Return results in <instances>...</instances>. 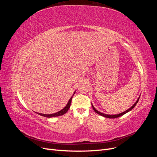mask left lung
I'll list each match as a JSON object with an SVG mask.
<instances>
[{
    "instance_id": "8db88e82",
    "label": "left lung",
    "mask_w": 157,
    "mask_h": 157,
    "mask_svg": "<svg viewBox=\"0 0 157 157\" xmlns=\"http://www.w3.org/2000/svg\"><path fill=\"white\" fill-rule=\"evenodd\" d=\"M139 99H140V97L138 98V99H137V101H136V102L134 104V105H133L130 108H129L128 109V110H126V111H124V112H122V113H119V114H117V115H107V114H104V113H101V112H99V111H98V110H96V109H95V107L93 106V105L92 104V108H93V109H94V111L96 112V113H98V115H101V116H102V117H106V118H118V117H121V116H122L123 115H124V114H126V113H128V112H129V111H130L132 109H134V107H135V106L136 105V104L137 103V102H138V101H139Z\"/></svg>"
}]
</instances>
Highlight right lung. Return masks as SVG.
<instances>
[{
    "label": "right lung",
    "mask_w": 157,
    "mask_h": 157,
    "mask_svg": "<svg viewBox=\"0 0 157 157\" xmlns=\"http://www.w3.org/2000/svg\"><path fill=\"white\" fill-rule=\"evenodd\" d=\"M75 92H76V91H75ZM75 92H74L73 95L75 94ZM73 95L72 96V97H71V98H70V99L69 100L68 103H67V105H66V106H65L63 109H61V111H58V112H57V113H53V114H49V115H48V114H42V113H36V112H35V113H37L38 115H41V116H43V117H48V118L55 117H59V116H61V115H64L65 113H67V112L68 111L69 109L70 105H71V100H72V98H73Z\"/></svg>",
    "instance_id": "right-lung-1"
}]
</instances>
